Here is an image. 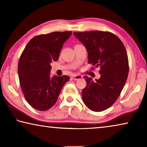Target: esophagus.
I'll list each match as a JSON object with an SVG mask.
<instances>
[{
	"label": "esophagus",
	"mask_w": 147,
	"mask_h": 147,
	"mask_svg": "<svg viewBox=\"0 0 147 147\" xmlns=\"http://www.w3.org/2000/svg\"><path fill=\"white\" fill-rule=\"evenodd\" d=\"M82 78V76H81V75H73V76H72L71 77V78L72 79H73V80H78V79H80V78Z\"/></svg>",
	"instance_id": "obj_1"
}]
</instances>
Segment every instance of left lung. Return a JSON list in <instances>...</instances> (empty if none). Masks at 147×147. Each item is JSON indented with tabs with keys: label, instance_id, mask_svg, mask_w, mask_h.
Returning <instances> with one entry per match:
<instances>
[{
	"label": "left lung",
	"instance_id": "1",
	"mask_svg": "<svg viewBox=\"0 0 147 147\" xmlns=\"http://www.w3.org/2000/svg\"><path fill=\"white\" fill-rule=\"evenodd\" d=\"M73 34L86 47L88 63L100 68L99 79L94 81L91 77L84 76L86 86L82 90V100L92 111H104L117 100L127 78L129 61L125 47L118 37L108 32Z\"/></svg>",
	"mask_w": 147,
	"mask_h": 147
}]
</instances>
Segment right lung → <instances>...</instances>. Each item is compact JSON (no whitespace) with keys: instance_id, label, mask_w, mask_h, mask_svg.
<instances>
[{"instance_id":"obj_1","label":"right lung","mask_w":147,"mask_h":147,"mask_svg":"<svg viewBox=\"0 0 147 147\" xmlns=\"http://www.w3.org/2000/svg\"><path fill=\"white\" fill-rule=\"evenodd\" d=\"M71 34L69 31L39 35L28 42L21 55L18 67L20 84L26 101L37 110L53 106L70 79L66 75L51 77L50 64L58 60L63 43Z\"/></svg>"}]
</instances>
